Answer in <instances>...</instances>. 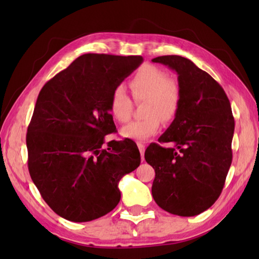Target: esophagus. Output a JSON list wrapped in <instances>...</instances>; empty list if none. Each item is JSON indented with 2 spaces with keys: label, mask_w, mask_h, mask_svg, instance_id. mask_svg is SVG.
Listing matches in <instances>:
<instances>
[{
  "label": "esophagus",
  "mask_w": 259,
  "mask_h": 259,
  "mask_svg": "<svg viewBox=\"0 0 259 259\" xmlns=\"http://www.w3.org/2000/svg\"><path fill=\"white\" fill-rule=\"evenodd\" d=\"M137 146H138V149H139V151H140V155H142V160L144 161L145 160V149H146V147L142 143H138Z\"/></svg>",
  "instance_id": "esophagus-1"
}]
</instances>
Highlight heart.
<instances>
[{
	"label": "heart",
	"mask_w": 259,
	"mask_h": 259,
	"mask_svg": "<svg viewBox=\"0 0 259 259\" xmlns=\"http://www.w3.org/2000/svg\"><path fill=\"white\" fill-rule=\"evenodd\" d=\"M130 89L136 100H146L143 120L132 121L121 130V135L134 140L154 136L161 127V120L169 122L176 116L180 105L178 84L153 66L140 68L130 81ZM109 111L116 121L126 122L132 112V100L122 86L111 94Z\"/></svg>",
	"instance_id": "b5f03b06"
}]
</instances>
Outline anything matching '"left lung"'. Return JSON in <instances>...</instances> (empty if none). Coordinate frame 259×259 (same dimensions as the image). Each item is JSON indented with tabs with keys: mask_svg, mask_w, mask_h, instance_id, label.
Returning a JSON list of instances; mask_svg holds the SVG:
<instances>
[{
	"mask_svg": "<svg viewBox=\"0 0 259 259\" xmlns=\"http://www.w3.org/2000/svg\"><path fill=\"white\" fill-rule=\"evenodd\" d=\"M178 75L180 105L174 121L145 152L155 170L152 197L170 214L190 217L214 204L232 161L234 119L225 91L190 59L177 55L152 59Z\"/></svg>",
	"mask_w": 259,
	"mask_h": 259,
	"instance_id": "obj_1",
	"label": "left lung"
}]
</instances>
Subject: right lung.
Returning a JSON list of instances; mask_svg holds the SVG:
<instances>
[{"label": "right lung", "instance_id": "right-lung-1", "mask_svg": "<svg viewBox=\"0 0 259 259\" xmlns=\"http://www.w3.org/2000/svg\"><path fill=\"white\" fill-rule=\"evenodd\" d=\"M144 58L85 54L38 94L27 133L31 179L49 206L74 223L91 222L120 202L121 178L135 170L140 153L131 139L111 140L112 91Z\"/></svg>", "mask_w": 259, "mask_h": 259}]
</instances>
